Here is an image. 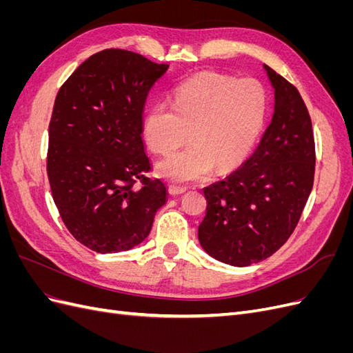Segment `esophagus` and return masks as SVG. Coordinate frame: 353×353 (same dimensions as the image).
Listing matches in <instances>:
<instances>
[{"instance_id":"34e87169","label":"esophagus","mask_w":353,"mask_h":353,"mask_svg":"<svg viewBox=\"0 0 353 353\" xmlns=\"http://www.w3.org/2000/svg\"><path fill=\"white\" fill-rule=\"evenodd\" d=\"M185 187H179V185H169V193L172 196H181L185 193Z\"/></svg>"}]
</instances>
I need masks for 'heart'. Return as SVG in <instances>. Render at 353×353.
Instances as JSON below:
<instances>
[{
  "label": "heart",
  "instance_id": "b5f03b06",
  "mask_svg": "<svg viewBox=\"0 0 353 353\" xmlns=\"http://www.w3.org/2000/svg\"><path fill=\"white\" fill-rule=\"evenodd\" d=\"M266 92L253 78L203 72L181 83L174 108L154 104L143 122L150 150L160 156L175 152L188 138L191 144L157 163V174L176 184L205 179L237 168L250 154L266 119Z\"/></svg>",
  "mask_w": 353,
  "mask_h": 353
}]
</instances>
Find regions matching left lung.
<instances>
[{
    "label": "left lung",
    "mask_w": 353,
    "mask_h": 353,
    "mask_svg": "<svg viewBox=\"0 0 353 353\" xmlns=\"http://www.w3.org/2000/svg\"><path fill=\"white\" fill-rule=\"evenodd\" d=\"M275 90L272 121L259 147L225 179L205 188L199 241L213 258L248 266L292 236L314 185L311 116L293 83L263 65Z\"/></svg>",
    "instance_id": "1"
}]
</instances>
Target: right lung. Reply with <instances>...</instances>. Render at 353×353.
Listing matches in <instances>:
<instances>
[{
    "instance_id": "obj_1",
    "label": "right lung",
    "mask_w": 353,
    "mask_h": 353,
    "mask_svg": "<svg viewBox=\"0 0 353 353\" xmlns=\"http://www.w3.org/2000/svg\"><path fill=\"white\" fill-rule=\"evenodd\" d=\"M137 52H95L61 85L48 126L47 175L60 218L99 253L140 244L152 230L166 185L148 178L143 110L168 70Z\"/></svg>"
}]
</instances>
